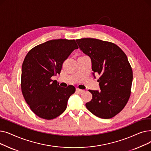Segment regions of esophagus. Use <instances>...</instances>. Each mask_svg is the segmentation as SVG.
I'll list each match as a JSON object with an SVG mask.
<instances>
[{
    "label": "esophagus",
    "instance_id": "1",
    "mask_svg": "<svg viewBox=\"0 0 151 151\" xmlns=\"http://www.w3.org/2000/svg\"><path fill=\"white\" fill-rule=\"evenodd\" d=\"M76 91L77 92H80V93H81V92H84V90H82V89H76Z\"/></svg>",
    "mask_w": 151,
    "mask_h": 151
}]
</instances>
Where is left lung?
I'll use <instances>...</instances> for the list:
<instances>
[{
    "label": "left lung",
    "instance_id": "obj_1",
    "mask_svg": "<svg viewBox=\"0 0 151 151\" xmlns=\"http://www.w3.org/2000/svg\"><path fill=\"white\" fill-rule=\"evenodd\" d=\"M80 50L90 57L93 75H100V91L89 90L91 101L86 106L93 114L110 119L119 113L131 93L133 71L127 57L113 43L86 38L76 40Z\"/></svg>",
    "mask_w": 151,
    "mask_h": 151
}]
</instances>
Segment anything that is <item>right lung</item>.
I'll list each match as a JSON object with an SVG mask.
<instances>
[{"mask_svg":"<svg viewBox=\"0 0 151 151\" xmlns=\"http://www.w3.org/2000/svg\"><path fill=\"white\" fill-rule=\"evenodd\" d=\"M78 46L75 40H51L31 49L23 61L21 91L30 109L51 120L64 112L75 88H62L51 77L60 74L62 64Z\"/></svg>","mask_w":151,"mask_h":151,"instance_id":"1","label":"right lung"}]
</instances>
